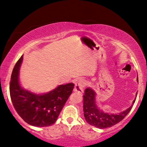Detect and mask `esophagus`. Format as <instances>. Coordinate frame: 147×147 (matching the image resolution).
I'll list each match as a JSON object with an SVG mask.
<instances>
[{
	"label": "esophagus",
	"mask_w": 147,
	"mask_h": 147,
	"mask_svg": "<svg viewBox=\"0 0 147 147\" xmlns=\"http://www.w3.org/2000/svg\"><path fill=\"white\" fill-rule=\"evenodd\" d=\"M86 86V82L84 80H79L77 81L75 84V88H74V91L82 93L84 92V88Z\"/></svg>",
	"instance_id": "obj_1"
}]
</instances>
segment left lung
Masks as SVG:
<instances>
[{
	"instance_id": "1",
	"label": "left lung",
	"mask_w": 147,
	"mask_h": 147,
	"mask_svg": "<svg viewBox=\"0 0 147 147\" xmlns=\"http://www.w3.org/2000/svg\"><path fill=\"white\" fill-rule=\"evenodd\" d=\"M136 80L138 82V78ZM83 97L84 115L86 122L90 125L102 129L111 127L123 120L129 113L136 100L134 99L131 106L124 111L119 114H110L103 112L98 107L96 102V92L92 88H86Z\"/></svg>"
}]
</instances>
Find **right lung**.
<instances>
[{"instance_id":"right-lung-1","label":"right lung","mask_w":147,"mask_h":147,"mask_svg":"<svg viewBox=\"0 0 147 147\" xmlns=\"http://www.w3.org/2000/svg\"><path fill=\"white\" fill-rule=\"evenodd\" d=\"M23 55L13 70L10 96L18 114L30 125L45 127L54 124L74 88L72 83L59 85L46 94H37L23 89L19 82V69Z\"/></svg>"}]
</instances>
